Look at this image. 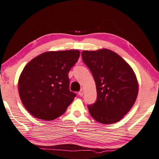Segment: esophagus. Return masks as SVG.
<instances>
[{"instance_id":"1","label":"esophagus","mask_w":159,"mask_h":159,"mask_svg":"<svg viewBox=\"0 0 159 159\" xmlns=\"http://www.w3.org/2000/svg\"><path fill=\"white\" fill-rule=\"evenodd\" d=\"M83 94H84V89H82L80 90L79 92H78V95L80 96H82Z\"/></svg>"}]
</instances>
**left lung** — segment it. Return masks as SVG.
<instances>
[{
    "instance_id": "1",
    "label": "left lung",
    "mask_w": 159,
    "mask_h": 159,
    "mask_svg": "<svg viewBox=\"0 0 159 159\" xmlns=\"http://www.w3.org/2000/svg\"><path fill=\"white\" fill-rule=\"evenodd\" d=\"M82 58L96 85V101L88 105L91 116L103 124L120 121L131 109L138 93L137 78L131 67L107 49L83 51Z\"/></svg>"
}]
</instances>
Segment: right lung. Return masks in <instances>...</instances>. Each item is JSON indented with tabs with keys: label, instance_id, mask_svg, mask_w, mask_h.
I'll use <instances>...</instances> for the list:
<instances>
[{
	"label": "right lung",
	"instance_id": "obj_1",
	"mask_svg": "<svg viewBox=\"0 0 159 159\" xmlns=\"http://www.w3.org/2000/svg\"><path fill=\"white\" fill-rule=\"evenodd\" d=\"M80 55L75 49L47 52L24 67L19 79V93L30 115L49 121L66 112L76 96L70 91L68 72Z\"/></svg>",
	"mask_w": 159,
	"mask_h": 159
}]
</instances>
